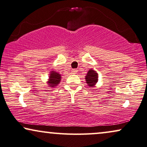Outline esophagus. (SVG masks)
<instances>
[{
  "label": "esophagus",
  "instance_id": "esophagus-1",
  "mask_svg": "<svg viewBox=\"0 0 147 147\" xmlns=\"http://www.w3.org/2000/svg\"><path fill=\"white\" fill-rule=\"evenodd\" d=\"M77 69H72L71 70V72L72 74H76L77 73Z\"/></svg>",
  "mask_w": 147,
  "mask_h": 147
}]
</instances>
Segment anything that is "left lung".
Returning <instances> with one entry per match:
<instances>
[{
  "label": "left lung",
  "instance_id": "obj_1",
  "mask_svg": "<svg viewBox=\"0 0 147 147\" xmlns=\"http://www.w3.org/2000/svg\"><path fill=\"white\" fill-rule=\"evenodd\" d=\"M85 81L90 87H96V83L98 81V74L96 70L90 69L85 76Z\"/></svg>",
  "mask_w": 147,
  "mask_h": 147
}]
</instances>
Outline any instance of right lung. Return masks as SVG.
<instances>
[{
	"label": "right lung",
	"instance_id": "1",
	"mask_svg": "<svg viewBox=\"0 0 147 147\" xmlns=\"http://www.w3.org/2000/svg\"><path fill=\"white\" fill-rule=\"evenodd\" d=\"M61 81V75L59 72L54 70H51L49 75V79L47 81L48 86L55 87L58 85Z\"/></svg>",
	"mask_w": 147,
	"mask_h": 147
}]
</instances>
